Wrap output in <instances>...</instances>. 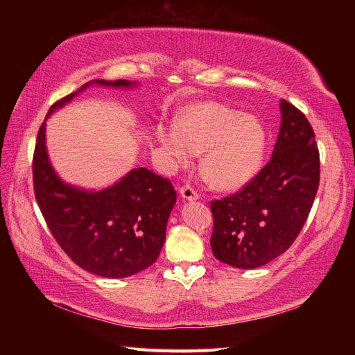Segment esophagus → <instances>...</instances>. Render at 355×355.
<instances>
[{"label": "esophagus", "mask_w": 355, "mask_h": 355, "mask_svg": "<svg viewBox=\"0 0 355 355\" xmlns=\"http://www.w3.org/2000/svg\"><path fill=\"white\" fill-rule=\"evenodd\" d=\"M180 194H181V197H182V198L189 200V201H194V200H197V198H198L197 191L191 187V185H189V184L182 185V187L180 189Z\"/></svg>", "instance_id": "esophagus-1"}]
</instances>
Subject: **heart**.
Segmentation results:
<instances>
[{
	"label": "heart",
	"instance_id": "heart-1",
	"mask_svg": "<svg viewBox=\"0 0 355 355\" xmlns=\"http://www.w3.org/2000/svg\"><path fill=\"white\" fill-rule=\"evenodd\" d=\"M157 137L174 165L201 154L200 173L211 187L230 191L257 173L266 149V130L256 116L218 102H201L177 123H161Z\"/></svg>",
	"mask_w": 355,
	"mask_h": 355
}]
</instances>
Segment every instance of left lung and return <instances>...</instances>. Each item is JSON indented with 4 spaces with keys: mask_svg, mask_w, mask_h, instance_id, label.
I'll return each mask as SVG.
<instances>
[{
    "mask_svg": "<svg viewBox=\"0 0 355 355\" xmlns=\"http://www.w3.org/2000/svg\"><path fill=\"white\" fill-rule=\"evenodd\" d=\"M282 123L270 161L240 191L213 200L211 250L239 269L260 268L301 233L320 185V151L302 112L281 99Z\"/></svg>",
    "mask_w": 355,
    "mask_h": 355,
    "instance_id": "1",
    "label": "left lung"
}]
</instances>
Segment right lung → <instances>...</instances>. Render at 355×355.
Here are the masks:
<instances>
[{"instance_id": "right-lung-1", "label": "right lung", "mask_w": 355, "mask_h": 355, "mask_svg": "<svg viewBox=\"0 0 355 355\" xmlns=\"http://www.w3.org/2000/svg\"><path fill=\"white\" fill-rule=\"evenodd\" d=\"M130 87L129 80H93L55 102L47 116L89 85ZM34 196L47 226L64 253L82 269L103 277H128L159 256L177 193L170 180L135 168L101 191L63 182L54 173L42 123L33 157Z\"/></svg>"}]
</instances>
